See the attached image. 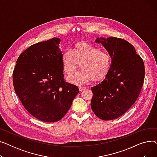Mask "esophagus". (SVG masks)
I'll list each match as a JSON object with an SVG mask.
<instances>
[{
    "label": "esophagus",
    "instance_id": "esophagus-1",
    "mask_svg": "<svg viewBox=\"0 0 157 157\" xmlns=\"http://www.w3.org/2000/svg\"><path fill=\"white\" fill-rule=\"evenodd\" d=\"M86 89V88H85V87H82V86H79V91H83V90H85Z\"/></svg>",
    "mask_w": 157,
    "mask_h": 157
}]
</instances>
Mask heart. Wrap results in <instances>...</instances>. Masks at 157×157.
<instances>
[{"instance_id":"1","label":"heart","mask_w":157,"mask_h":157,"mask_svg":"<svg viewBox=\"0 0 157 157\" xmlns=\"http://www.w3.org/2000/svg\"><path fill=\"white\" fill-rule=\"evenodd\" d=\"M63 72L70 75L80 63L81 70L67 78L69 83L83 85L92 79L100 81L108 75L112 66L110 54L85 42L76 43L72 50L65 51L61 56Z\"/></svg>"}]
</instances>
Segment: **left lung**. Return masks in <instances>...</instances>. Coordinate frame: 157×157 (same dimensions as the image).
I'll list each match as a JSON object with an SVG mask.
<instances>
[{
  "mask_svg": "<svg viewBox=\"0 0 157 157\" xmlns=\"http://www.w3.org/2000/svg\"><path fill=\"white\" fill-rule=\"evenodd\" d=\"M110 54L111 71L107 77L91 88V108L103 120L117 119L125 113L139 95L144 79V64L134 47L117 37L96 39Z\"/></svg>",
  "mask_w": 157,
  "mask_h": 157,
  "instance_id": "obj_1",
  "label": "left lung"
}]
</instances>
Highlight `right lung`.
Returning <instances> with one entry per match:
<instances>
[{"mask_svg": "<svg viewBox=\"0 0 157 157\" xmlns=\"http://www.w3.org/2000/svg\"><path fill=\"white\" fill-rule=\"evenodd\" d=\"M60 43L54 37L30 46L19 56L13 74L14 91L24 108L45 122L61 120L79 92L63 79Z\"/></svg>", "mask_w": 157, "mask_h": 157, "instance_id": "right-lung-1", "label": "right lung"}]
</instances>
